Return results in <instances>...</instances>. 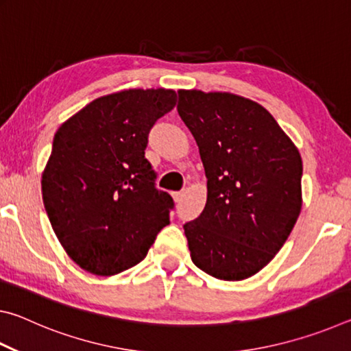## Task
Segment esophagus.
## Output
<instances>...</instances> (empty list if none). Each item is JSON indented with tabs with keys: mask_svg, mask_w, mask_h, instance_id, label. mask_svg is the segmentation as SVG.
Returning a JSON list of instances; mask_svg holds the SVG:
<instances>
[{
	"mask_svg": "<svg viewBox=\"0 0 351 351\" xmlns=\"http://www.w3.org/2000/svg\"><path fill=\"white\" fill-rule=\"evenodd\" d=\"M171 197H173L175 203H180V201H181L182 197H184V193H182V192H171Z\"/></svg>",
	"mask_w": 351,
	"mask_h": 351,
	"instance_id": "1",
	"label": "esophagus"
}]
</instances>
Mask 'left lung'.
Returning <instances> with one entry per match:
<instances>
[{
	"instance_id": "8db88e82",
	"label": "left lung",
	"mask_w": 351,
	"mask_h": 351,
	"mask_svg": "<svg viewBox=\"0 0 351 351\" xmlns=\"http://www.w3.org/2000/svg\"><path fill=\"white\" fill-rule=\"evenodd\" d=\"M178 96L207 178L204 210L184 224L190 257L219 280H243L274 258L299 218L302 158L257 102L198 90Z\"/></svg>"
}]
</instances>
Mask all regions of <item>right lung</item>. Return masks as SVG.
I'll return each instance as SVG.
<instances>
[{
	"label": "right lung",
	"instance_id": "right-lung-1",
	"mask_svg": "<svg viewBox=\"0 0 351 351\" xmlns=\"http://www.w3.org/2000/svg\"><path fill=\"white\" fill-rule=\"evenodd\" d=\"M175 105L173 90H127L93 100L57 130L41 192L58 241L82 269L132 268L170 223L173 198L156 189L145 148Z\"/></svg>",
	"mask_w": 351,
	"mask_h": 351
}]
</instances>
